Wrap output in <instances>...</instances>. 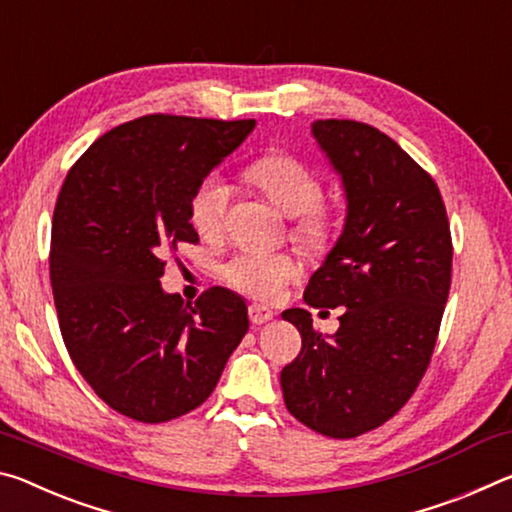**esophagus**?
I'll return each instance as SVG.
<instances>
[{"instance_id": "34e87169", "label": "esophagus", "mask_w": 512, "mask_h": 512, "mask_svg": "<svg viewBox=\"0 0 512 512\" xmlns=\"http://www.w3.org/2000/svg\"><path fill=\"white\" fill-rule=\"evenodd\" d=\"M272 317H274V313L267 306H261V304H251L249 306L251 324H265V322H270Z\"/></svg>"}]
</instances>
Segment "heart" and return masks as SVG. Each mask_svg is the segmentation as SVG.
<instances>
[{"instance_id": "1", "label": "heart", "mask_w": 512, "mask_h": 512, "mask_svg": "<svg viewBox=\"0 0 512 512\" xmlns=\"http://www.w3.org/2000/svg\"><path fill=\"white\" fill-rule=\"evenodd\" d=\"M249 177L283 213L297 215L295 238L308 249H326L335 233V217L322 206V181L311 165L295 156H265L249 167ZM231 186L220 172L206 174L188 199V217L204 238L222 231ZM301 265L290 251L240 249L222 265V276L231 288L256 299H276L281 290L295 281Z\"/></svg>"}]
</instances>
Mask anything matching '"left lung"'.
I'll use <instances>...</instances> for the list:
<instances>
[{"label": "left lung", "instance_id": "left-lung-1", "mask_svg": "<svg viewBox=\"0 0 512 512\" xmlns=\"http://www.w3.org/2000/svg\"><path fill=\"white\" fill-rule=\"evenodd\" d=\"M313 136L342 177L347 220L304 301L345 306L331 338L304 308L283 320L301 333L281 370L286 408L329 438H356L413 397L438 340L451 288V231L431 174L370 124L317 120Z\"/></svg>", "mask_w": 512, "mask_h": 512}]
</instances>
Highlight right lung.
<instances>
[{
  "label": "right lung",
  "mask_w": 512,
  "mask_h": 512,
  "mask_svg": "<svg viewBox=\"0 0 512 512\" xmlns=\"http://www.w3.org/2000/svg\"><path fill=\"white\" fill-rule=\"evenodd\" d=\"M254 120L145 115L92 142L58 192L49 279L63 342L99 399L161 424L211 397L249 329L242 297L208 288L195 304L161 288L165 254L199 236L192 190Z\"/></svg>",
  "instance_id": "1"
}]
</instances>
